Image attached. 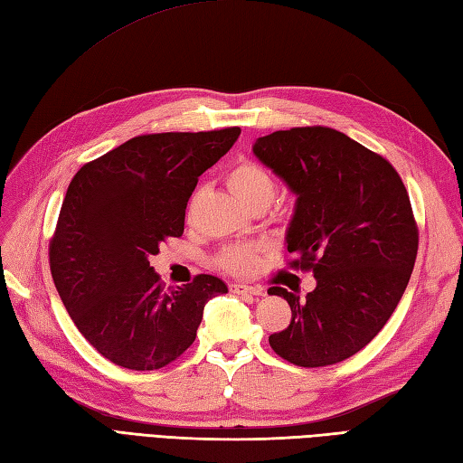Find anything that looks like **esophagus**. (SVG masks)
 <instances>
[{
    "label": "esophagus",
    "mask_w": 463,
    "mask_h": 463,
    "mask_svg": "<svg viewBox=\"0 0 463 463\" xmlns=\"http://www.w3.org/2000/svg\"><path fill=\"white\" fill-rule=\"evenodd\" d=\"M232 294H242V296H262L264 289L260 286H249V284H231Z\"/></svg>",
    "instance_id": "esophagus-1"
}]
</instances>
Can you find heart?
Wrapping results in <instances>:
<instances>
[{"label": "heart", "instance_id": "1", "mask_svg": "<svg viewBox=\"0 0 463 463\" xmlns=\"http://www.w3.org/2000/svg\"><path fill=\"white\" fill-rule=\"evenodd\" d=\"M227 183L246 207L254 201L270 203L276 193V179L264 165L250 159H241L229 169ZM256 244H236L224 249L219 266L231 274H249L256 266Z\"/></svg>", "mask_w": 463, "mask_h": 463}]
</instances>
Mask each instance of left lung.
I'll return each instance as SVG.
<instances>
[{
	"mask_svg": "<svg viewBox=\"0 0 463 463\" xmlns=\"http://www.w3.org/2000/svg\"><path fill=\"white\" fill-rule=\"evenodd\" d=\"M252 152L298 197L289 266L317 282L306 298L268 289L292 309L270 347L298 367L345 361L384 327L411 280L418 227L404 183L383 156L326 126L278 130Z\"/></svg>",
	"mask_w": 463,
	"mask_h": 463,
	"instance_id": "8db88e82",
	"label": "left lung"
}]
</instances>
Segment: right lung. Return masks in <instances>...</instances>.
I'll return each mask as SVG.
<instances>
[{
    "mask_svg": "<svg viewBox=\"0 0 463 463\" xmlns=\"http://www.w3.org/2000/svg\"><path fill=\"white\" fill-rule=\"evenodd\" d=\"M239 136L241 128L137 136L72 177L49 244L51 274L74 326L114 364L165 367L195 341L209 299L229 292L211 274L165 288L149 256L183 234L199 175Z\"/></svg>",
    "mask_w": 463,
    "mask_h": 463,
    "instance_id": "1",
    "label": "right lung"
}]
</instances>
